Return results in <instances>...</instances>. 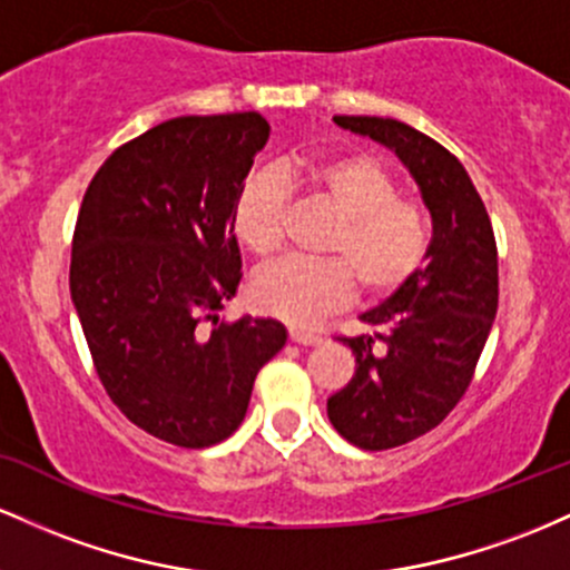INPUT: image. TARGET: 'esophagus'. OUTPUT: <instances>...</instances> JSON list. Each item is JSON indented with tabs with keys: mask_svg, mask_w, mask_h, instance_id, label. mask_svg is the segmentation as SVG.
Returning <instances> with one entry per match:
<instances>
[{
	"mask_svg": "<svg viewBox=\"0 0 570 570\" xmlns=\"http://www.w3.org/2000/svg\"><path fill=\"white\" fill-rule=\"evenodd\" d=\"M291 342L304 344V347H315V344L323 342V336L306 334V331H298V328H291Z\"/></svg>",
	"mask_w": 570,
	"mask_h": 570,
	"instance_id": "obj_1",
	"label": "esophagus"
}]
</instances>
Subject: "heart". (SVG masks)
<instances>
[{
    "mask_svg": "<svg viewBox=\"0 0 570 570\" xmlns=\"http://www.w3.org/2000/svg\"><path fill=\"white\" fill-rule=\"evenodd\" d=\"M312 199L338 220L320 253L323 261H279L253 279V302L291 325H315L353 302L387 298L420 272L431 250L433 226L420 202L399 196V180L385 164L363 156H336L296 169ZM287 185L277 171H255L239 188L232 226L255 258L283 247Z\"/></svg>",
    "mask_w": 570,
    "mask_h": 570,
    "instance_id": "1",
    "label": "heart"
}]
</instances>
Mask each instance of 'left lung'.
<instances>
[{
  "label": "left lung",
  "instance_id": "1",
  "mask_svg": "<svg viewBox=\"0 0 570 570\" xmlns=\"http://www.w3.org/2000/svg\"><path fill=\"white\" fill-rule=\"evenodd\" d=\"M334 120L395 150L433 220L428 264L363 312L368 334L338 336L355 376L328 399L331 425L361 450H393L433 431L474 380L498 312L495 234L469 171L436 139L393 118Z\"/></svg>",
  "mask_w": 570,
  "mask_h": 570
}]
</instances>
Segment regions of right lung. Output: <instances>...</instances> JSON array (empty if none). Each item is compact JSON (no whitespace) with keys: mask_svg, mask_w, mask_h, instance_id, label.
Returning <instances> with one entry per match:
<instances>
[{"mask_svg":"<svg viewBox=\"0 0 570 570\" xmlns=\"http://www.w3.org/2000/svg\"><path fill=\"white\" fill-rule=\"evenodd\" d=\"M268 131L258 112L171 118L120 145L80 204L69 291L96 374L134 425L185 450L232 436L285 347L277 320L216 323L242 279L234 202Z\"/></svg>","mask_w":570,"mask_h":570,"instance_id":"obj_1","label":"right lung"}]
</instances>
